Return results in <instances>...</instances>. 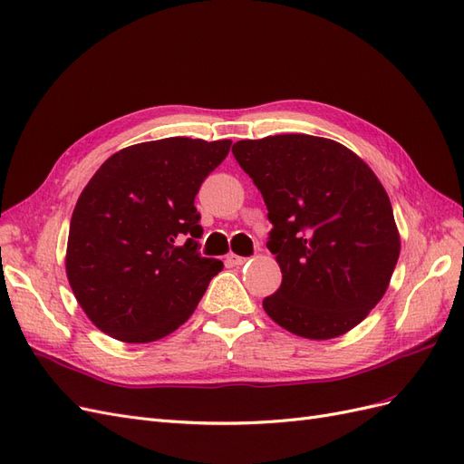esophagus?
Segmentation results:
<instances>
[{"label":"esophagus","mask_w":464,"mask_h":464,"mask_svg":"<svg viewBox=\"0 0 464 464\" xmlns=\"http://www.w3.org/2000/svg\"><path fill=\"white\" fill-rule=\"evenodd\" d=\"M227 265H230V266H237V265H244L246 261H247V257H242V256H236V254H228L227 256Z\"/></svg>","instance_id":"esophagus-1"}]
</instances>
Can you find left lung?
Wrapping results in <instances>:
<instances>
[{
  "mask_svg": "<svg viewBox=\"0 0 464 464\" xmlns=\"http://www.w3.org/2000/svg\"><path fill=\"white\" fill-rule=\"evenodd\" d=\"M234 159L269 210L266 247L283 273L263 310L304 339L354 329L383 298L401 254L389 195L344 145L314 135L237 141Z\"/></svg>",
  "mask_w": 464,
  "mask_h": 464,
  "instance_id": "left-lung-1",
  "label": "left lung"
}]
</instances>
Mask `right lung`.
Here are the masks:
<instances>
[{
    "label": "right lung",
    "mask_w": 464,
    "mask_h": 464,
    "mask_svg": "<svg viewBox=\"0 0 464 464\" xmlns=\"http://www.w3.org/2000/svg\"><path fill=\"white\" fill-rule=\"evenodd\" d=\"M232 141L168 137L121 149L79 195L65 256L87 317L121 343H152L189 319L222 261L201 257L193 201Z\"/></svg>",
    "instance_id": "right-lung-1"
}]
</instances>
